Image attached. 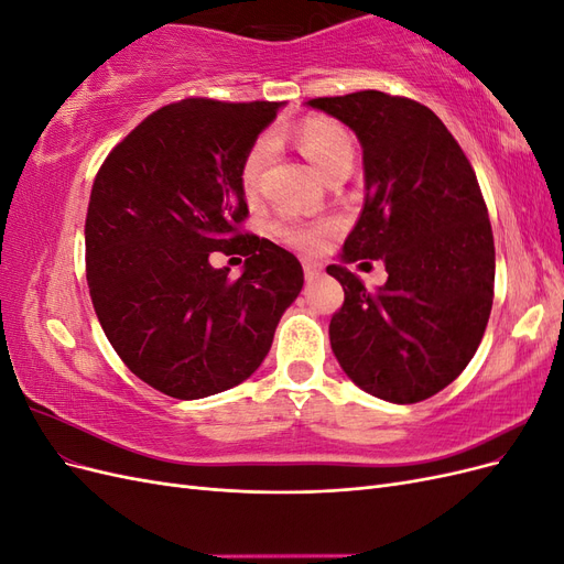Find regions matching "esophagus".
Masks as SVG:
<instances>
[{"mask_svg":"<svg viewBox=\"0 0 564 564\" xmlns=\"http://www.w3.org/2000/svg\"><path fill=\"white\" fill-rule=\"evenodd\" d=\"M303 272H305V280L315 282V280H319V275H322V268L315 265V263H303Z\"/></svg>","mask_w":564,"mask_h":564,"instance_id":"obj_1","label":"esophagus"}]
</instances>
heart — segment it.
Wrapping results in <instances>:
<instances>
[{
    "instance_id": "1",
    "label": "heart",
    "mask_w": 564,
    "mask_h": 564,
    "mask_svg": "<svg viewBox=\"0 0 564 564\" xmlns=\"http://www.w3.org/2000/svg\"><path fill=\"white\" fill-rule=\"evenodd\" d=\"M280 133H272L270 139H259L245 155L240 181L247 195H253L259 187V178L270 158V143L278 139ZM294 141L299 150L305 155L324 181H332L338 174H350L355 162V145L350 133L324 117H311L294 131ZM278 232L286 245H292L301 251L317 253L327 247V240L334 232L332 224H305V220H282L278 226Z\"/></svg>"
}]
</instances>
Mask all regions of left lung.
Wrapping results in <instances>:
<instances>
[{
    "label": "left lung",
    "instance_id": "obj_1",
    "mask_svg": "<svg viewBox=\"0 0 564 564\" xmlns=\"http://www.w3.org/2000/svg\"><path fill=\"white\" fill-rule=\"evenodd\" d=\"M362 145L365 207L340 259H381L373 292L346 265L329 340L369 395L414 404L447 388L480 346L494 299V235L473 166L442 119L383 91L313 98Z\"/></svg>",
    "mask_w": 564,
    "mask_h": 564
}]
</instances>
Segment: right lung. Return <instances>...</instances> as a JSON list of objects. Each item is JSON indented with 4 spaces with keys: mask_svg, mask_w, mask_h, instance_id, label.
<instances>
[{
    "mask_svg": "<svg viewBox=\"0 0 564 564\" xmlns=\"http://www.w3.org/2000/svg\"><path fill=\"white\" fill-rule=\"evenodd\" d=\"M282 104H169L100 164L84 242L94 311L148 386L199 400L249 379L303 286L294 253L249 235L240 169ZM212 250L246 256L237 281Z\"/></svg>",
    "mask_w": 564,
    "mask_h": 564,
    "instance_id": "right-lung-1",
    "label": "right lung"
}]
</instances>
